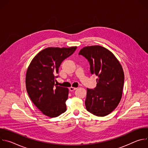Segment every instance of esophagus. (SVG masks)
I'll use <instances>...</instances> for the list:
<instances>
[{
    "label": "esophagus",
    "mask_w": 148,
    "mask_h": 148,
    "mask_svg": "<svg viewBox=\"0 0 148 148\" xmlns=\"http://www.w3.org/2000/svg\"><path fill=\"white\" fill-rule=\"evenodd\" d=\"M76 89H77V88H75V87H71L69 88V90H70V91H73L75 90Z\"/></svg>",
    "instance_id": "34e87169"
}]
</instances>
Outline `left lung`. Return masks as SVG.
<instances>
[{"label": "left lung", "mask_w": 148, "mask_h": 148, "mask_svg": "<svg viewBox=\"0 0 148 148\" xmlns=\"http://www.w3.org/2000/svg\"><path fill=\"white\" fill-rule=\"evenodd\" d=\"M78 54L88 60L91 74L98 77L96 87L87 88L86 109L94 115L106 116L116 108L122 98V67L110 51L100 46L85 47Z\"/></svg>", "instance_id": "obj_1"}]
</instances>
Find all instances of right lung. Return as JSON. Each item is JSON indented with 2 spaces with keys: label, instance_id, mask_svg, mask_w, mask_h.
I'll list each match as a JSON object with an SVG mask.
<instances>
[{
  "label": "right lung",
  "instance_id": "add662e5",
  "mask_svg": "<svg viewBox=\"0 0 148 148\" xmlns=\"http://www.w3.org/2000/svg\"><path fill=\"white\" fill-rule=\"evenodd\" d=\"M76 49L48 47L38 53L28 67L27 92L36 107L47 116L56 117L67 110L69 89L56 86L55 81L61 62Z\"/></svg>",
  "mask_w": 148,
  "mask_h": 148
}]
</instances>
